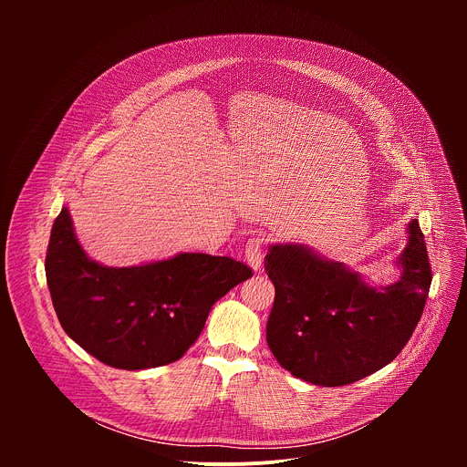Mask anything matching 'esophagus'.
<instances>
[{
	"mask_svg": "<svg viewBox=\"0 0 467 467\" xmlns=\"http://www.w3.org/2000/svg\"><path fill=\"white\" fill-rule=\"evenodd\" d=\"M262 253H264V238L262 236H253L245 244V260L251 265L254 272L262 268Z\"/></svg>",
	"mask_w": 467,
	"mask_h": 467,
	"instance_id": "1",
	"label": "esophagus"
}]
</instances>
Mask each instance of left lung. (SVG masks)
<instances>
[{
  "label": "left lung",
  "instance_id": "obj_1",
  "mask_svg": "<svg viewBox=\"0 0 467 467\" xmlns=\"http://www.w3.org/2000/svg\"><path fill=\"white\" fill-rule=\"evenodd\" d=\"M397 265L401 277L371 286L342 262L301 244H275L264 270L275 286L265 340L294 377L317 386H346L389 364L423 314L432 272L418 220Z\"/></svg>",
  "mask_w": 467,
  "mask_h": 467
}]
</instances>
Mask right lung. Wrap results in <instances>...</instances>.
<instances>
[{"instance_id":"obj_1","label":"right lung","mask_w":467,"mask_h":467,"mask_svg":"<svg viewBox=\"0 0 467 467\" xmlns=\"http://www.w3.org/2000/svg\"><path fill=\"white\" fill-rule=\"evenodd\" d=\"M251 275L244 262L205 253L109 268L78 242L68 207L57 216L46 253V279L66 335L99 362L129 371L179 360L213 305Z\"/></svg>"}]
</instances>
